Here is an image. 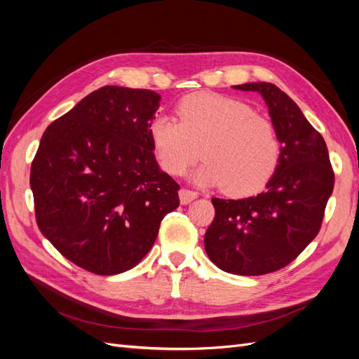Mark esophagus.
<instances>
[{"instance_id":"34e87169","label":"esophagus","mask_w":359,"mask_h":359,"mask_svg":"<svg viewBox=\"0 0 359 359\" xmlns=\"http://www.w3.org/2000/svg\"><path fill=\"white\" fill-rule=\"evenodd\" d=\"M178 194H180V201L182 205H187L198 198V193L193 190H189V189H181Z\"/></svg>"}]
</instances>
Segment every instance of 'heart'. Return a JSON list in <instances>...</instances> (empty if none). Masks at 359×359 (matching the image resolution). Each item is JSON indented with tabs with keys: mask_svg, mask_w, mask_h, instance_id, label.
Here are the masks:
<instances>
[{
	"mask_svg": "<svg viewBox=\"0 0 359 359\" xmlns=\"http://www.w3.org/2000/svg\"><path fill=\"white\" fill-rule=\"evenodd\" d=\"M178 121L157 116L148 133L160 168L180 177L199 158L194 181L223 186L231 196L259 191L274 175L280 142L274 126L248 104L214 93H194L177 104Z\"/></svg>",
	"mask_w": 359,
	"mask_h": 359,
	"instance_id": "b5f03b06",
	"label": "heart"
}]
</instances>
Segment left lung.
I'll use <instances>...</instances> for the list:
<instances>
[{"label": "left lung", "mask_w": 359, "mask_h": 359, "mask_svg": "<svg viewBox=\"0 0 359 359\" xmlns=\"http://www.w3.org/2000/svg\"><path fill=\"white\" fill-rule=\"evenodd\" d=\"M264 97L280 148L266 190L240 201L212 198L215 217L206 229L205 252L226 273H274L318 235L334 189L328 148L298 104L269 82L235 85Z\"/></svg>", "instance_id": "8db88e82"}]
</instances>
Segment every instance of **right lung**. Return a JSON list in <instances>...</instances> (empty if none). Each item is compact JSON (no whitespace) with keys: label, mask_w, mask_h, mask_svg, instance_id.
Returning <instances> with one entry per match:
<instances>
[{"label":"right lung","mask_w":359,"mask_h":359,"mask_svg":"<svg viewBox=\"0 0 359 359\" xmlns=\"http://www.w3.org/2000/svg\"><path fill=\"white\" fill-rule=\"evenodd\" d=\"M160 95L107 85L43 133L29 186L39 229L93 274L132 269L153 247L165 215L180 206L148 128Z\"/></svg>","instance_id":"1"}]
</instances>
